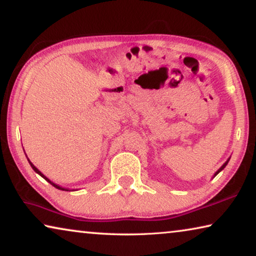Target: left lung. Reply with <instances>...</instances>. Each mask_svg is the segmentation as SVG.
<instances>
[{
  "instance_id": "1",
  "label": "left lung",
  "mask_w": 256,
  "mask_h": 256,
  "mask_svg": "<svg viewBox=\"0 0 256 256\" xmlns=\"http://www.w3.org/2000/svg\"><path fill=\"white\" fill-rule=\"evenodd\" d=\"M228 162H229V160H227V162H224V164H222V167H220V170H219L218 172H216V174H214V176H216V175H218V174H219V172H222V170H224V167H226V164H228Z\"/></svg>"
}]
</instances>
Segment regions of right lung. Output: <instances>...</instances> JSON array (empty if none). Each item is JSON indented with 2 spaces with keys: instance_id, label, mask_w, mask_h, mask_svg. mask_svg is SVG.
I'll list each match as a JSON object with an SVG mask.
<instances>
[{
  "instance_id": "add662e5",
  "label": "right lung",
  "mask_w": 256,
  "mask_h": 256,
  "mask_svg": "<svg viewBox=\"0 0 256 256\" xmlns=\"http://www.w3.org/2000/svg\"><path fill=\"white\" fill-rule=\"evenodd\" d=\"M28 162H29V160H28ZM29 164H30V166H32V170H34V172H37V174H40V175L42 177H44V178H45V180H46L47 182H48V183H50L52 185H53V186H54V188H58V190H66V188H60V186H58V185H56V184H54V183H53V182H50V180L48 178H47V177H46V176H44V175H42V172H40V170H37V168H36V167H34V164H32V162H29Z\"/></svg>"
}]
</instances>
